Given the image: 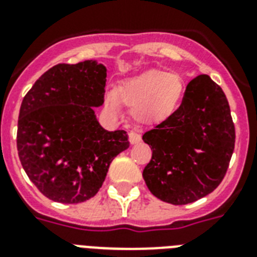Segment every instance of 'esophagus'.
Here are the masks:
<instances>
[{
    "label": "esophagus",
    "mask_w": 257,
    "mask_h": 257,
    "mask_svg": "<svg viewBox=\"0 0 257 257\" xmlns=\"http://www.w3.org/2000/svg\"><path fill=\"white\" fill-rule=\"evenodd\" d=\"M141 136L139 132H131L129 133V141H131V144H137V143H140Z\"/></svg>",
    "instance_id": "obj_1"
}]
</instances>
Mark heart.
<instances>
[{
  "instance_id": "1",
  "label": "heart",
  "mask_w": 257,
  "mask_h": 257,
  "mask_svg": "<svg viewBox=\"0 0 257 257\" xmlns=\"http://www.w3.org/2000/svg\"><path fill=\"white\" fill-rule=\"evenodd\" d=\"M185 81L179 73L163 70H147L125 78L109 92L105 102L110 112L116 113L120 104L132 108V116L141 124H155L167 120L179 106Z\"/></svg>"
}]
</instances>
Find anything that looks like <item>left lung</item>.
<instances>
[{"label": "left lung", "mask_w": 257, "mask_h": 257, "mask_svg": "<svg viewBox=\"0 0 257 257\" xmlns=\"http://www.w3.org/2000/svg\"><path fill=\"white\" fill-rule=\"evenodd\" d=\"M235 137L223 89L207 74L197 76L175 113L143 135L152 149L143 172L147 187L157 199L175 205L209 195L227 173Z\"/></svg>", "instance_id": "8db88e82"}]
</instances>
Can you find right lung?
I'll use <instances>...</instances> for the list:
<instances>
[{
	"label": "right lung",
	"instance_id": "1",
	"mask_svg": "<svg viewBox=\"0 0 257 257\" xmlns=\"http://www.w3.org/2000/svg\"><path fill=\"white\" fill-rule=\"evenodd\" d=\"M106 68L96 61L58 64L25 94L17 151L30 181L48 199L86 201L104 183L112 160L129 148L125 131H105L94 108L104 104Z\"/></svg>",
	"mask_w": 257,
	"mask_h": 257
}]
</instances>
